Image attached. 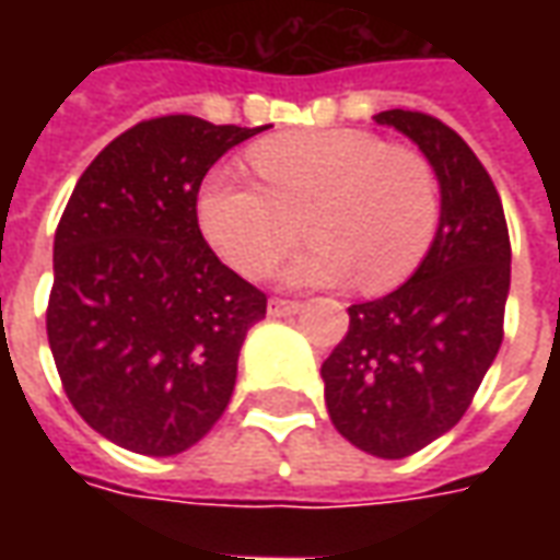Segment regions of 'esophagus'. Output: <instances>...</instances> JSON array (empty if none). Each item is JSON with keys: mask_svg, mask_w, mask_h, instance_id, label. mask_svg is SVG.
<instances>
[{"mask_svg": "<svg viewBox=\"0 0 560 560\" xmlns=\"http://www.w3.org/2000/svg\"><path fill=\"white\" fill-rule=\"evenodd\" d=\"M267 312L272 317H284V315H296L300 312V303L296 300H281V296H272L267 305Z\"/></svg>", "mask_w": 560, "mask_h": 560, "instance_id": "esophagus-1", "label": "esophagus"}]
</instances>
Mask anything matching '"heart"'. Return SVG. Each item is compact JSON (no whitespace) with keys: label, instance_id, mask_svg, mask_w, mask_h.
Returning a JSON list of instances; mask_svg holds the SVG:
<instances>
[{"label":"heart","instance_id":"b5f03b06","mask_svg":"<svg viewBox=\"0 0 560 560\" xmlns=\"http://www.w3.org/2000/svg\"><path fill=\"white\" fill-rule=\"evenodd\" d=\"M264 189L221 167L200 188L197 219L236 272L257 279L305 231L315 243L284 269L291 284L360 281L389 291L420 267L441 228V179L420 149L363 128L293 131L248 152Z\"/></svg>","mask_w":560,"mask_h":560}]
</instances>
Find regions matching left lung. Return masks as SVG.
<instances>
[{
  "instance_id": "left-lung-1",
  "label": "left lung",
  "mask_w": 560,
  "mask_h": 560,
  "mask_svg": "<svg viewBox=\"0 0 560 560\" xmlns=\"http://www.w3.org/2000/svg\"><path fill=\"white\" fill-rule=\"evenodd\" d=\"M441 179V228L401 288L348 308L351 324L324 365L341 438L377 458H405L456 425L504 341L510 231L501 195L474 149L420 110H384Z\"/></svg>"
}]
</instances>
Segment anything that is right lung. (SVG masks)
<instances>
[{
  "label": "right lung",
  "instance_id": "obj_1",
  "mask_svg": "<svg viewBox=\"0 0 560 560\" xmlns=\"http://www.w3.org/2000/svg\"><path fill=\"white\" fill-rule=\"evenodd\" d=\"M260 128L143 119L92 159L54 240L47 341L68 401L107 441L176 456L219 422L267 293L197 224L207 171Z\"/></svg>",
  "mask_w": 560,
  "mask_h": 560
}]
</instances>
